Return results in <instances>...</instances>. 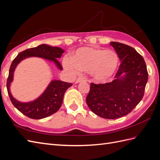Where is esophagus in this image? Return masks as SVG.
Returning <instances> with one entry per match:
<instances>
[{
	"instance_id": "obj_1",
	"label": "esophagus",
	"mask_w": 160,
	"mask_h": 160,
	"mask_svg": "<svg viewBox=\"0 0 160 160\" xmlns=\"http://www.w3.org/2000/svg\"><path fill=\"white\" fill-rule=\"evenodd\" d=\"M85 81H86V80H85V78H84L79 77V78H77V80L76 81V84L80 83V82H85Z\"/></svg>"
}]
</instances>
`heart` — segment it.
I'll return each instance as SVG.
<instances>
[{
    "mask_svg": "<svg viewBox=\"0 0 160 160\" xmlns=\"http://www.w3.org/2000/svg\"><path fill=\"white\" fill-rule=\"evenodd\" d=\"M120 60L118 53L104 48L83 47L72 53L67 67L79 72H89L98 82H105L116 74Z\"/></svg>",
    "mask_w": 160,
    "mask_h": 160,
    "instance_id": "heart-1",
    "label": "heart"
}]
</instances>
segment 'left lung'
Returning a JSON list of instances; mask_svg holds the SVG:
<instances>
[{"label": "left lung", "mask_w": 160, "mask_h": 160, "mask_svg": "<svg viewBox=\"0 0 160 160\" xmlns=\"http://www.w3.org/2000/svg\"><path fill=\"white\" fill-rule=\"evenodd\" d=\"M110 44L122 61L115 79L105 84L91 83L86 101L97 116L117 119L130 113L141 101L148 72L144 59L134 48L117 42Z\"/></svg>", "instance_id": "8db88e82"}]
</instances>
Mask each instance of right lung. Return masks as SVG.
I'll return each mask as SVG.
<instances>
[{
	"mask_svg": "<svg viewBox=\"0 0 160 160\" xmlns=\"http://www.w3.org/2000/svg\"><path fill=\"white\" fill-rule=\"evenodd\" d=\"M63 52V49L59 47H51L50 45L42 44L36 47L28 48L19 52L13 61L7 81V91L11 103L23 115L32 119L39 120L55 113L58 111L62 105L65 91L71 87L72 84L58 80H53L37 99L30 102H21L15 99L10 91L11 84L13 80L14 72L16 67L23 59L29 57H37L52 61L57 68L62 70V67L57 59L61 58Z\"/></svg>",
	"mask_w": 160,
	"mask_h": 160,
	"instance_id": "right-lung-1",
	"label": "right lung"
}]
</instances>
